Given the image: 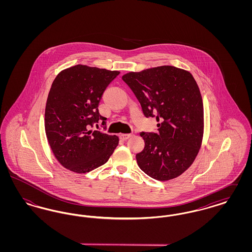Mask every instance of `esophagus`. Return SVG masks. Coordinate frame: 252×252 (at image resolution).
<instances>
[{
    "instance_id": "34e87169",
    "label": "esophagus",
    "mask_w": 252,
    "mask_h": 252,
    "mask_svg": "<svg viewBox=\"0 0 252 252\" xmlns=\"http://www.w3.org/2000/svg\"><path fill=\"white\" fill-rule=\"evenodd\" d=\"M131 136V134H120V139L126 141V140H127L128 138H130Z\"/></svg>"
}]
</instances>
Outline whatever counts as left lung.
<instances>
[{"instance_id":"left-lung-1","label":"left lung","mask_w":252,"mask_h":252,"mask_svg":"<svg viewBox=\"0 0 252 252\" xmlns=\"http://www.w3.org/2000/svg\"><path fill=\"white\" fill-rule=\"evenodd\" d=\"M139 100L145 117H156L158 133L142 132L139 167L154 180L166 181L192 165L202 144V97L193 76L174 66H159L122 76Z\"/></svg>"}]
</instances>
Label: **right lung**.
Instances as JSON below:
<instances>
[{"instance_id":"right-lung-1","label":"right lung","mask_w":252,"mask_h":252,"mask_svg":"<svg viewBox=\"0 0 252 252\" xmlns=\"http://www.w3.org/2000/svg\"><path fill=\"white\" fill-rule=\"evenodd\" d=\"M120 73L86 65H75L57 75L45 108L49 145L63 167L78 174L106 163L119 144L116 135L92 130L107 118L98 105L109 83Z\"/></svg>"}]
</instances>
